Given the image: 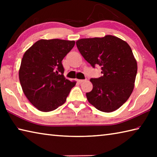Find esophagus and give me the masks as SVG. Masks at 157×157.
Listing matches in <instances>:
<instances>
[{"label": "esophagus", "mask_w": 157, "mask_h": 157, "mask_svg": "<svg viewBox=\"0 0 157 157\" xmlns=\"http://www.w3.org/2000/svg\"><path fill=\"white\" fill-rule=\"evenodd\" d=\"M85 81V79H78V82L79 83H82V82H84Z\"/></svg>", "instance_id": "esophagus-1"}]
</instances>
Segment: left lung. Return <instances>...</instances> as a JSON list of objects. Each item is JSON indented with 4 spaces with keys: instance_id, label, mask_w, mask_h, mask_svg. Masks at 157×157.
Here are the masks:
<instances>
[{
    "instance_id": "obj_1",
    "label": "left lung",
    "mask_w": 157,
    "mask_h": 157,
    "mask_svg": "<svg viewBox=\"0 0 157 157\" xmlns=\"http://www.w3.org/2000/svg\"><path fill=\"white\" fill-rule=\"evenodd\" d=\"M76 45L85 60L102 69V76L90 80L93 89L86 94L89 103L103 112L118 109L131 95L137 73V62L129 44L106 35L79 39Z\"/></svg>"
}]
</instances>
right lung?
<instances>
[{"instance_id":"1","label":"right lung","mask_w":157,"mask_h":157,"mask_svg":"<svg viewBox=\"0 0 157 157\" xmlns=\"http://www.w3.org/2000/svg\"><path fill=\"white\" fill-rule=\"evenodd\" d=\"M75 41L41 39L26 50L18 73L26 98L37 109L48 112L66 102L76 82L63 76L62 61L75 46Z\"/></svg>"}]
</instances>
